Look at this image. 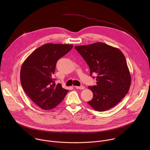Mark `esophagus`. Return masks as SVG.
I'll use <instances>...</instances> for the list:
<instances>
[{"label": "esophagus", "instance_id": "esophagus-1", "mask_svg": "<svg viewBox=\"0 0 150 150\" xmlns=\"http://www.w3.org/2000/svg\"><path fill=\"white\" fill-rule=\"evenodd\" d=\"M75 88H76V89H80V90H83L85 88L84 86H75Z\"/></svg>", "mask_w": 150, "mask_h": 150}]
</instances>
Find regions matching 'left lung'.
I'll return each instance as SVG.
<instances>
[{"instance_id":"left-lung-1","label":"left lung","mask_w":150,"mask_h":150,"mask_svg":"<svg viewBox=\"0 0 150 150\" xmlns=\"http://www.w3.org/2000/svg\"><path fill=\"white\" fill-rule=\"evenodd\" d=\"M75 49L87 62L90 75L97 74V85L88 87L93 97L88 104L98 112L113 108L131 86V77L124 54L119 49L101 42Z\"/></svg>"}]
</instances>
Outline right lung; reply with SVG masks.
<instances>
[{"mask_svg":"<svg viewBox=\"0 0 150 150\" xmlns=\"http://www.w3.org/2000/svg\"><path fill=\"white\" fill-rule=\"evenodd\" d=\"M73 47L71 45L47 43L35 50L24 62L20 79L26 94L43 110H50L60 103L68 90L55 84L54 74L57 60Z\"/></svg>","mask_w":150,"mask_h":150,"instance_id":"right-lung-1","label":"right lung"}]
</instances>
